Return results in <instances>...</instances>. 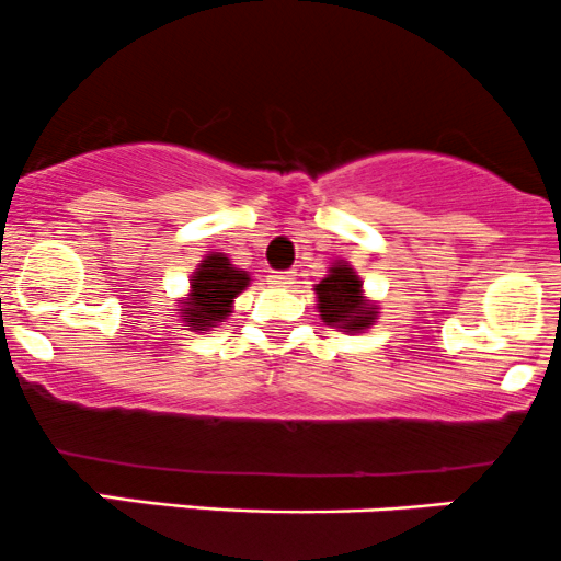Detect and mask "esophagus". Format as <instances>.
I'll return each instance as SVG.
<instances>
[{
	"instance_id": "34e87169",
	"label": "esophagus",
	"mask_w": 561,
	"mask_h": 561,
	"mask_svg": "<svg viewBox=\"0 0 561 561\" xmlns=\"http://www.w3.org/2000/svg\"><path fill=\"white\" fill-rule=\"evenodd\" d=\"M267 280L273 283L275 288H291L294 283H297V275H294V273H273V275H267Z\"/></svg>"
}]
</instances>
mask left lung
Here are the masks:
<instances>
[{
	"label": "left lung",
	"instance_id": "1",
	"mask_svg": "<svg viewBox=\"0 0 561 561\" xmlns=\"http://www.w3.org/2000/svg\"><path fill=\"white\" fill-rule=\"evenodd\" d=\"M318 312L327 327L360 331L375 327L377 305L364 297V283L347 262H334L329 275L316 283Z\"/></svg>",
	"mask_w": 561,
	"mask_h": 561
}]
</instances>
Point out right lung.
<instances>
[{
  "mask_svg": "<svg viewBox=\"0 0 561 561\" xmlns=\"http://www.w3.org/2000/svg\"><path fill=\"white\" fill-rule=\"evenodd\" d=\"M251 278L245 270L234 267L225 254H208L197 264L190 280V294L179 299L182 318L192 331H208L219 327L232 312V302Z\"/></svg>",
  "mask_w": 561,
  "mask_h": 561,
  "instance_id": "obj_1",
  "label": "right lung"
}]
</instances>
